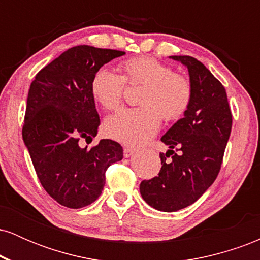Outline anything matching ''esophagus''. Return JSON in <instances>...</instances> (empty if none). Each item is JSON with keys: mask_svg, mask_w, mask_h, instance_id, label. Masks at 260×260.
I'll return each mask as SVG.
<instances>
[{"mask_svg": "<svg viewBox=\"0 0 260 260\" xmlns=\"http://www.w3.org/2000/svg\"><path fill=\"white\" fill-rule=\"evenodd\" d=\"M133 153H134V149H132V148L126 147L123 149V156L124 157H129L131 155H133Z\"/></svg>", "mask_w": 260, "mask_h": 260, "instance_id": "obj_1", "label": "esophagus"}]
</instances>
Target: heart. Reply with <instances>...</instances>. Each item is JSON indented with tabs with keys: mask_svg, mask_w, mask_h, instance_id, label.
Returning a JSON list of instances; mask_svg holds the SVG:
<instances>
[{
	"mask_svg": "<svg viewBox=\"0 0 260 260\" xmlns=\"http://www.w3.org/2000/svg\"><path fill=\"white\" fill-rule=\"evenodd\" d=\"M121 70L122 74H118L100 68L90 84L94 99L110 111L121 106L126 84L143 85L138 98L142 106L121 110L105 121L104 129L110 138L128 145L143 144L157 133L161 118L166 122L178 120L192 103L189 80L156 58H129L122 62Z\"/></svg>",
	"mask_w": 260,
	"mask_h": 260,
	"instance_id": "heart-1",
	"label": "heart"
}]
</instances>
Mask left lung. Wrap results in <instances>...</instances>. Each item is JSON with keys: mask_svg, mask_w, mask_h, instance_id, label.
Instances as JSON below:
<instances>
[{"mask_svg": "<svg viewBox=\"0 0 260 260\" xmlns=\"http://www.w3.org/2000/svg\"><path fill=\"white\" fill-rule=\"evenodd\" d=\"M187 66L193 88L192 103L161 142V169L140 182V194L150 207L172 213L198 201L219 175L232 127V113L221 83L201 61L171 56Z\"/></svg>", "mask_w": 260, "mask_h": 260, "instance_id": "1", "label": "left lung"}]
</instances>
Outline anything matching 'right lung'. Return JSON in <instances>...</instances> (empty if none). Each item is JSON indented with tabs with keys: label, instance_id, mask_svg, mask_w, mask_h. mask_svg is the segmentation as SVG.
Instances as JSON below:
<instances>
[{
	"label": "right lung",
	"instance_id": "obj_1",
	"mask_svg": "<svg viewBox=\"0 0 260 260\" xmlns=\"http://www.w3.org/2000/svg\"><path fill=\"white\" fill-rule=\"evenodd\" d=\"M126 52L79 45L45 66L29 89L23 123L24 140L39 181L63 207L91 204L105 186L109 166L123 157L117 142L101 139L90 149L100 124L90 90L95 72Z\"/></svg>",
	"mask_w": 260,
	"mask_h": 260
}]
</instances>
